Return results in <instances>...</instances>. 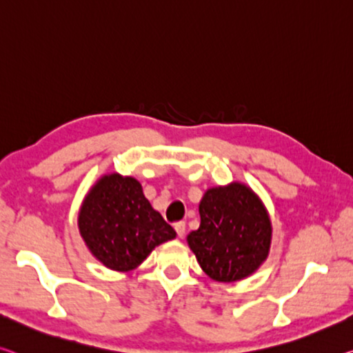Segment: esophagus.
Returning a JSON list of instances; mask_svg holds the SVG:
<instances>
[{"label":"esophagus","instance_id":"obj_1","mask_svg":"<svg viewBox=\"0 0 353 353\" xmlns=\"http://www.w3.org/2000/svg\"><path fill=\"white\" fill-rule=\"evenodd\" d=\"M175 230H176V233H178V236L183 238L184 233H186V224H184V222H176V224H175Z\"/></svg>","mask_w":353,"mask_h":353}]
</instances>
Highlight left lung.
Returning <instances> with one entry per match:
<instances>
[{
  "label": "left lung",
  "mask_w": 353,
  "mask_h": 353,
  "mask_svg": "<svg viewBox=\"0 0 353 353\" xmlns=\"http://www.w3.org/2000/svg\"><path fill=\"white\" fill-rule=\"evenodd\" d=\"M200 225L186 236L203 273L218 283H236L268 259L273 225L262 199L245 183L205 191Z\"/></svg>",
  "instance_id": "obj_1"
}]
</instances>
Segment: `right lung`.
Here are the masks:
<instances>
[{
    "label": "right lung",
    "mask_w": 353,
    "mask_h": 353,
    "mask_svg": "<svg viewBox=\"0 0 353 353\" xmlns=\"http://www.w3.org/2000/svg\"><path fill=\"white\" fill-rule=\"evenodd\" d=\"M88 251L113 271H132L176 232L145 197L142 184L113 172L85 195L77 219Z\"/></svg>",
    "instance_id": "right-lung-1"
}]
</instances>
